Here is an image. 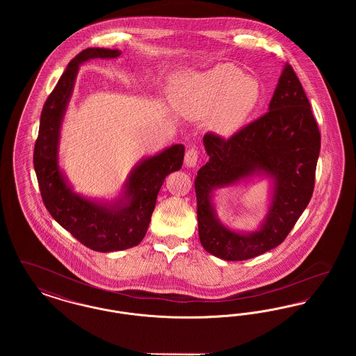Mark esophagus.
Segmentation results:
<instances>
[{
  "label": "esophagus",
  "mask_w": 356,
  "mask_h": 356,
  "mask_svg": "<svg viewBox=\"0 0 356 356\" xmlns=\"http://www.w3.org/2000/svg\"><path fill=\"white\" fill-rule=\"evenodd\" d=\"M199 160V151L197 148H189L186 152V157H184V163L186 167H195L197 164Z\"/></svg>",
  "instance_id": "34e87169"
}]
</instances>
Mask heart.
Returning a JSON list of instances; mask_svg holds the SVG:
<instances>
[{"label":"heart","mask_w":356,"mask_h":356,"mask_svg":"<svg viewBox=\"0 0 356 356\" xmlns=\"http://www.w3.org/2000/svg\"><path fill=\"white\" fill-rule=\"evenodd\" d=\"M259 99V85L232 64L192 76L176 96L177 108L192 118L211 116L224 135L236 132Z\"/></svg>","instance_id":"obj_1"}]
</instances>
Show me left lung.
<instances>
[{"label":"left lung","instance_id":"1","mask_svg":"<svg viewBox=\"0 0 356 356\" xmlns=\"http://www.w3.org/2000/svg\"><path fill=\"white\" fill-rule=\"evenodd\" d=\"M204 147L209 161L195 180L199 237L204 250L238 261L264 254L284 241L309 203L321 152V132L295 70L286 65L270 102V111L229 138L208 132ZM254 172L275 181L270 212L252 234L221 226L210 204L213 188Z\"/></svg>","mask_w":356,"mask_h":356}]
</instances>
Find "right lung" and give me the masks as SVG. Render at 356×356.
Listing matches in <instances>:
<instances>
[{"label": "right lung", "instance_id": "add662e5", "mask_svg": "<svg viewBox=\"0 0 356 356\" xmlns=\"http://www.w3.org/2000/svg\"><path fill=\"white\" fill-rule=\"evenodd\" d=\"M118 49L88 48L65 69L44 104L35 140L33 164L41 197L51 218L85 247L99 252L121 251L137 245L147 234L157 193L164 179L179 170L184 147L172 145L145 159L131 173L125 186V202L115 207L89 202L73 193L58 168L57 147L61 120L73 90L79 65L90 58H116Z\"/></svg>", "mask_w": 356, "mask_h": 356}]
</instances>
